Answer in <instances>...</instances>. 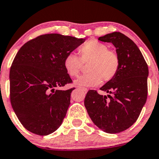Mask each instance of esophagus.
Masks as SVG:
<instances>
[{
    "label": "esophagus",
    "mask_w": 159,
    "mask_h": 159,
    "mask_svg": "<svg viewBox=\"0 0 159 159\" xmlns=\"http://www.w3.org/2000/svg\"><path fill=\"white\" fill-rule=\"evenodd\" d=\"M81 89L82 90H83L84 92V93H87L88 89H87V88H84V87H81Z\"/></svg>",
    "instance_id": "esophagus-1"
}]
</instances>
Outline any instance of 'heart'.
I'll return each instance as SVG.
<instances>
[{"label": "heart", "instance_id": "b5f03b06", "mask_svg": "<svg viewBox=\"0 0 159 159\" xmlns=\"http://www.w3.org/2000/svg\"><path fill=\"white\" fill-rule=\"evenodd\" d=\"M80 58L73 52L69 53L64 60V66L69 75L77 77L83 64H87L89 73L75 81L78 86L95 87L101 81H110L116 77L120 66V60L116 52L109 49L107 45L97 41H89L78 49Z\"/></svg>", "mask_w": 159, "mask_h": 159}]
</instances>
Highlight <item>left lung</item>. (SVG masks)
<instances>
[{"label":"left lung","mask_w":159,"mask_h":159,"mask_svg":"<svg viewBox=\"0 0 159 159\" xmlns=\"http://www.w3.org/2000/svg\"><path fill=\"white\" fill-rule=\"evenodd\" d=\"M101 41L112 43L116 48L120 66L113 79L101 90L88 91L84 106L91 120L105 133H118L136 121L147 98L148 66L140 49L130 38L118 32L99 37Z\"/></svg>","instance_id":"left-lung-1"}]
</instances>
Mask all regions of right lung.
<instances>
[{
    "label": "right lung",
    "mask_w": 159,
    "mask_h": 159,
    "mask_svg": "<svg viewBox=\"0 0 159 159\" xmlns=\"http://www.w3.org/2000/svg\"><path fill=\"white\" fill-rule=\"evenodd\" d=\"M85 41L60 34H46L20 47L10 68V101L27 130L47 135L60 127L75 88L60 90L72 81L64 66L66 55Z\"/></svg>",
    "instance_id": "1"
}]
</instances>
